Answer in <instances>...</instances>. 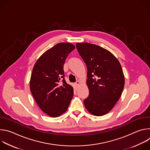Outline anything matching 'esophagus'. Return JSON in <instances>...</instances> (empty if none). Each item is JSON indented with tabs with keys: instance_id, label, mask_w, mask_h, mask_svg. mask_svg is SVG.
Segmentation results:
<instances>
[{
	"instance_id": "esophagus-1",
	"label": "esophagus",
	"mask_w": 150,
	"mask_h": 150,
	"mask_svg": "<svg viewBox=\"0 0 150 150\" xmlns=\"http://www.w3.org/2000/svg\"><path fill=\"white\" fill-rule=\"evenodd\" d=\"M70 78L71 79V80H72L74 82L75 81V80L76 79V82H75V83H76V84H79V83H80V81H79V80H78L77 79H76V77H75V76H71V77H70Z\"/></svg>"
}]
</instances>
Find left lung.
Here are the masks:
<instances>
[{
  "label": "left lung",
  "instance_id": "1",
  "mask_svg": "<svg viewBox=\"0 0 150 150\" xmlns=\"http://www.w3.org/2000/svg\"><path fill=\"white\" fill-rule=\"evenodd\" d=\"M75 48L69 42L58 43L42 54L33 68L30 90L39 108L50 117L65 113L73 98L74 88L64 78L63 65Z\"/></svg>",
  "mask_w": 150,
  "mask_h": 150
}]
</instances>
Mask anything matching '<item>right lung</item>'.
<instances>
[{
	"instance_id": "right-lung-1",
	"label": "right lung",
	"mask_w": 150,
	"mask_h": 150,
	"mask_svg": "<svg viewBox=\"0 0 150 150\" xmlns=\"http://www.w3.org/2000/svg\"><path fill=\"white\" fill-rule=\"evenodd\" d=\"M76 49L87 68L88 97L83 100L92 115L103 116L109 112L121 96L125 85L122 68L117 58L100 46L82 42Z\"/></svg>"
}]
</instances>
